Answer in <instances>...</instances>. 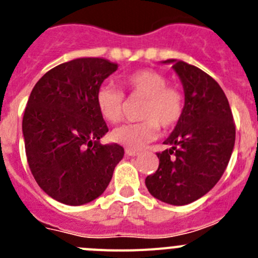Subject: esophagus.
I'll list each match as a JSON object with an SVG mask.
<instances>
[{
	"instance_id": "esophagus-1",
	"label": "esophagus",
	"mask_w": 258,
	"mask_h": 258,
	"mask_svg": "<svg viewBox=\"0 0 258 258\" xmlns=\"http://www.w3.org/2000/svg\"><path fill=\"white\" fill-rule=\"evenodd\" d=\"M125 154H126L127 156H138V155H140V152L134 151V150H132V149H126L125 150Z\"/></svg>"
}]
</instances>
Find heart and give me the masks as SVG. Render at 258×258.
Here are the masks:
<instances>
[{
    "label": "heart",
    "instance_id": "1",
    "mask_svg": "<svg viewBox=\"0 0 258 258\" xmlns=\"http://www.w3.org/2000/svg\"><path fill=\"white\" fill-rule=\"evenodd\" d=\"M131 97H142L141 121L124 124L113 129L112 140L134 151L142 150L159 136L160 126H174L184 112V94L181 89L168 84L164 74L152 68H141L120 79ZM124 93L112 85H103L97 93V106L107 121H121L124 117Z\"/></svg>",
    "mask_w": 258,
    "mask_h": 258
}]
</instances>
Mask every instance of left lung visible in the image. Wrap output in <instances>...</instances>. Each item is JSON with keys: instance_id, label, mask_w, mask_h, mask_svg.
<instances>
[{"instance_id": "left-lung-1", "label": "left lung", "mask_w": 258, "mask_h": 258, "mask_svg": "<svg viewBox=\"0 0 258 258\" xmlns=\"http://www.w3.org/2000/svg\"><path fill=\"white\" fill-rule=\"evenodd\" d=\"M173 63L184 90V112L157 152L159 168L146 186L156 199L184 206L204 197L220 181L235 143V122L226 95L217 81L195 66Z\"/></svg>"}]
</instances>
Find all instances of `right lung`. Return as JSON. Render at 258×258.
<instances>
[{"label":"right lung","instance_id":"add662e5","mask_svg":"<svg viewBox=\"0 0 258 258\" xmlns=\"http://www.w3.org/2000/svg\"><path fill=\"white\" fill-rule=\"evenodd\" d=\"M117 70L102 58H79L51 68L37 81L23 116L29 169L52 199L83 206L104 192L124 156L97 106L104 79Z\"/></svg>","mask_w":258,"mask_h":258}]
</instances>
